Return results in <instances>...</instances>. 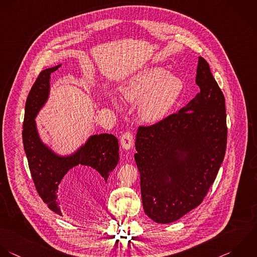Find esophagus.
Wrapping results in <instances>:
<instances>
[{
	"label": "esophagus",
	"instance_id": "34e87169",
	"mask_svg": "<svg viewBox=\"0 0 257 257\" xmlns=\"http://www.w3.org/2000/svg\"><path fill=\"white\" fill-rule=\"evenodd\" d=\"M133 145H134V138L132 133L129 131L123 133L121 136V146L127 150L132 148Z\"/></svg>",
	"mask_w": 257,
	"mask_h": 257
}]
</instances>
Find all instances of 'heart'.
Returning a JSON list of instances; mask_svg holds the SVG:
<instances>
[{
  "mask_svg": "<svg viewBox=\"0 0 257 257\" xmlns=\"http://www.w3.org/2000/svg\"><path fill=\"white\" fill-rule=\"evenodd\" d=\"M183 89L182 81L160 67H151L135 75L123 87L122 94L130 103H140L138 113L146 123L163 120Z\"/></svg>",
  "mask_w": 257,
  "mask_h": 257,
  "instance_id": "b5f03b06",
  "label": "heart"
}]
</instances>
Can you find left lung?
Here are the masks:
<instances>
[{"label":"left lung","mask_w":257,"mask_h":257,"mask_svg":"<svg viewBox=\"0 0 257 257\" xmlns=\"http://www.w3.org/2000/svg\"><path fill=\"white\" fill-rule=\"evenodd\" d=\"M200 93L185 107L149 126H139L134 158L145 213L170 223L197 207L224 159L225 98L208 63L198 60Z\"/></svg>","instance_id":"obj_1"}]
</instances>
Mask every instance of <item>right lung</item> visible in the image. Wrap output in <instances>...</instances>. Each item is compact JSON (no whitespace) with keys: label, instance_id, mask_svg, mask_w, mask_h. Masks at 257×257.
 Returning a JSON list of instances; mask_svg holds the SVG:
<instances>
[{"label":"right lung","instance_id":"right-lung-1","mask_svg":"<svg viewBox=\"0 0 257 257\" xmlns=\"http://www.w3.org/2000/svg\"><path fill=\"white\" fill-rule=\"evenodd\" d=\"M60 66L43 70L30 90L25 107L23 144L38 194L52 211L62 215L57 193L66 173L77 165L87 166L107 182L111 171L118 164L119 144L112 134L93 135L76 153L60 157L41 141L34 119L49 96L50 75Z\"/></svg>","mask_w":257,"mask_h":257}]
</instances>
